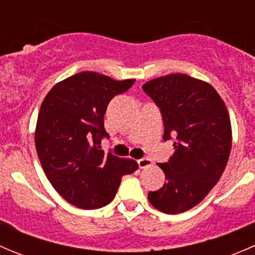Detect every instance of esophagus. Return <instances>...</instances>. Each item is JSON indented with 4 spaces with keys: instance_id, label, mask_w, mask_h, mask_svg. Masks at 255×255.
<instances>
[{
    "instance_id": "34e87169",
    "label": "esophagus",
    "mask_w": 255,
    "mask_h": 255,
    "mask_svg": "<svg viewBox=\"0 0 255 255\" xmlns=\"http://www.w3.org/2000/svg\"><path fill=\"white\" fill-rule=\"evenodd\" d=\"M151 164H153V161L148 158H143V159H139V160H138V165H139L140 169L148 168V166H150Z\"/></svg>"
}]
</instances>
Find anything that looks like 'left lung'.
Listing matches in <instances>:
<instances>
[{
	"instance_id": "1",
	"label": "left lung",
	"mask_w": 255,
	"mask_h": 255,
	"mask_svg": "<svg viewBox=\"0 0 255 255\" xmlns=\"http://www.w3.org/2000/svg\"><path fill=\"white\" fill-rule=\"evenodd\" d=\"M142 89L160 109L163 139H175L169 161L158 164L166 181L148 200L164 213H182L200 204L225 171L232 148L230 115L208 82L185 74L153 79Z\"/></svg>"
}]
</instances>
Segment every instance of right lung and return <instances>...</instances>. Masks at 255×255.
I'll return each mask as SVG.
<instances>
[{"mask_svg": "<svg viewBox=\"0 0 255 255\" xmlns=\"http://www.w3.org/2000/svg\"><path fill=\"white\" fill-rule=\"evenodd\" d=\"M134 81L82 71L54 85L43 100L35 148L48 180L69 204L82 210L106 206L122 176L138 169L137 161L105 154L100 146L110 137L104 127L110 101Z\"/></svg>", "mask_w": 255, "mask_h": 255, "instance_id": "obj_1", "label": "right lung"}]
</instances>
